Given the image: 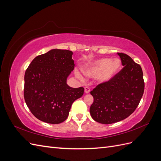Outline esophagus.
Wrapping results in <instances>:
<instances>
[{"instance_id": "obj_1", "label": "esophagus", "mask_w": 161, "mask_h": 161, "mask_svg": "<svg viewBox=\"0 0 161 161\" xmlns=\"http://www.w3.org/2000/svg\"><path fill=\"white\" fill-rule=\"evenodd\" d=\"M90 91H91V89L89 88L88 86L85 87V93H89Z\"/></svg>"}]
</instances>
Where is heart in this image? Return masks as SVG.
<instances>
[{"label": "heart", "instance_id": "obj_1", "mask_svg": "<svg viewBox=\"0 0 161 161\" xmlns=\"http://www.w3.org/2000/svg\"><path fill=\"white\" fill-rule=\"evenodd\" d=\"M121 69V61L115 58H100L87 65L84 69L85 74L89 77L98 76L101 82H107L114 78ZM78 77L82 79L79 73H76Z\"/></svg>", "mask_w": 161, "mask_h": 161}]
</instances>
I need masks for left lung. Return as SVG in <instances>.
Instances as JSON below:
<instances>
[{"instance_id":"left-lung-1","label":"left lung","mask_w":161,"mask_h":161,"mask_svg":"<svg viewBox=\"0 0 161 161\" xmlns=\"http://www.w3.org/2000/svg\"><path fill=\"white\" fill-rule=\"evenodd\" d=\"M124 68L111 80L91 91L94 101L90 114L97 122L110 124L127 118L137 108L144 91L141 66L131 58L118 52Z\"/></svg>"}]
</instances>
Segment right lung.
Wrapping results in <instances>:
<instances>
[{"instance_id":"right-lung-1","label":"right lung","mask_w":161,"mask_h":161,"mask_svg":"<svg viewBox=\"0 0 161 161\" xmlns=\"http://www.w3.org/2000/svg\"><path fill=\"white\" fill-rule=\"evenodd\" d=\"M72 52L53 49L37 56L25 73L24 99L32 114L46 123L58 124L69 116L73 102L84 93L72 88L67 77L74 70Z\"/></svg>"}]
</instances>
